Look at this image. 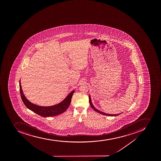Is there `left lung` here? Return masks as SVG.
<instances>
[{"label":"left lung","mask_w":161,"mask_h":161,"mask_svg":"<svg viewBox=\"0 0 161 161\" xmlns=\"http://www.w3.org/2000/svg\"><path fill=\"white\" fill-rule=\"evenodd\" d=\"M89 101H90V105L91 106L92 108L93 109H94L96 112H97L99 113H100V114H103V115H104L106 116H117L118 115H120V114H121V113H120V114H107V113H105L103 112H101V111H99V110H97V108H95V107H94V105L92 104V102L91 100V96L89 95Z\"/></svg>","instance_id":"obj_1"}]
</instances>
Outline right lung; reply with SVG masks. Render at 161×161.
<instances>
[{"mask_svg":"<svg viewBox=\"0 0 161 161\" xmlns=\"http://www.w3.org/2000/svg\"><path fill=\"white\" fill-rule=\"evenodd\" d=\"M19 84L21 99L25 106L29 110L42 117L55 116L64 113L67 110L70 104L72 96L75 92V90H73L65 97V98L58 104L47 107L41 106L34 104L29 101L23 92L20 80H19Z\"/></svg>","mask_w":161,"mask_h":161,"instance_id":"obj_1","label":"right lung"}]
</instances>
